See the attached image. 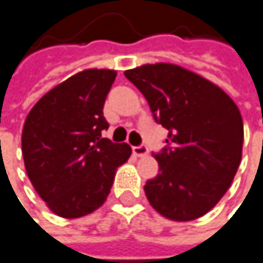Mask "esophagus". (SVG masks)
<instances>
[{
  "label": "esophagus",
  "mask_w": 263,
  "mask_h": 263,
  "mask_svg": "<svg viewBox=\"0 0 263 263\" xmlns=\"http://www.w3.org/2000/svg\"><path fill=\"white\" fill-rule=\"evenodd\" d=\"M133 153L137 156V157H145L148 154V148L145 145H140V146H134L133 148Z\"/></svg>",
  "instance_id": "34e87169"
}]
</instances>
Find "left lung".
I'll list each match as a JSON object with an SVG mask.
<instances>
[{"mask_svg": "<svg viewBox=\"0 0 263 263\" xmlns=\"http://www.w3.org/2000/svg\"><path fill=\"white\" fill-rule=\"evenodd\" d=\"M124 76L168 130L166 146L156 154L159 175L145 184L149 204L173 221L205 215L231 187L241 160L237 104L214 82L175 64H146Z\"/></svg>", "mask_w": 263, "mask_h": 263, "instance_id": "obj_1", "label": "left lung"}]
</instances>
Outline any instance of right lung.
<instances>
[{"instance_id":"obj_1","label":"right lung","mask_w":263,"mask_h":263,"mask_svg":"<svg viewBox=\"0 0 263 263\" xmlns=\"http://www.w3.org/2000/svg\"><path fill=\"white\" fill-rule=\"evenodd\" d=\"M115 70L88 68L70 76L37 101L22 133L25 168L39 196L62 218H81L104 204L117 168L130 146L101 134Z\"/></svg>"}]
</instances>
